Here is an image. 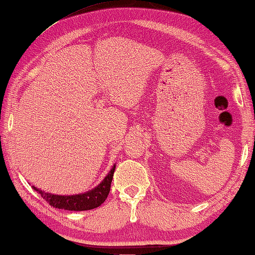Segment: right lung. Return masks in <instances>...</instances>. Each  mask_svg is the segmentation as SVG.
Wrapping results in <instances>:
<instances>
[{"instance_id": "obj_1", "label": "right lung", "mask_w": 255, "mask_h": 255, "mask_svg": "<svg viewBox=\"0 0 255 255\" xmlns=\"http://www.w3.org/2000/svg\"><path fill=\"white\" fill-rule=\"evenodd\" d=\"M116 165L113 166L110 169L108 175L104 178L98 186L95 188L87 191L86 193L81 194H75V195H55V194L45 193L44 191H41L40 188H36L35 186H32L35 192L41 194L45 201H47L51 206L55 208H61V210L67 211H88L92 210L100 206L107 198L110 185H112V180L114 177Z\"/></svg>"}]
</instances>
